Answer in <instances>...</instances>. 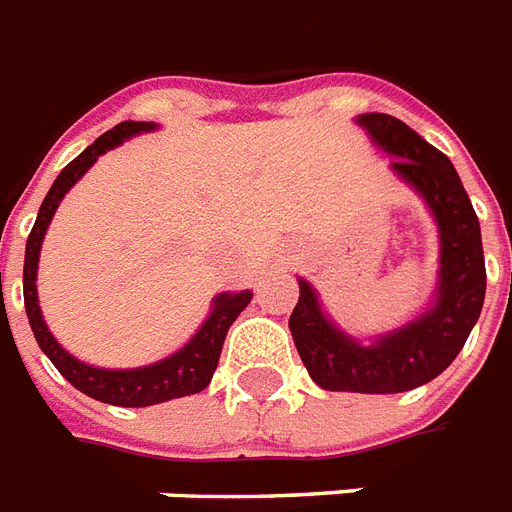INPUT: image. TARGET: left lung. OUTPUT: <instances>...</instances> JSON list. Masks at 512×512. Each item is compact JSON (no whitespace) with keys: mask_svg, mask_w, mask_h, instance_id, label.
Returning a JSON list of instances; mask_svg holds the SVG:
<instances>
[{"mask_svg":"<svg viewBox=\"0 0 512 512\" xmlns=\"http://www.w3.org/2000/svg\"><path fill=\"white\" fill-rule=\"evenodd\" d=\"M356 124L369 132L374 146L396 156L390 170L420 193L436 220L441 252L433 303L414 321L364 345L329 319L308 281L297 279L300 300L289 329L319 388L404 393L444 372L476 327L486 295L481 225L454 164L438 148L390 114H361Z\"/></svg>","mask_w":512,"mask_h":512,"instance_id":"8db88e82","label":"left lung"}]
</instances>
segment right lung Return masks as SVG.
<instances>
[{
  "mask_svg": "<svg viewBox=\"0 0 512 512\" xmlns=\"http://www.w3.org/2000/svg\"><path fill=\"white\" fill-rule=\"evenodd\" d=\"M156 130L154 122H122L114 130L103 132L90 148H84L74 162L66 164L63 172L55 177V183L44 196L36 223L28 233L26 241V263H23V303H26V316L31 324L39 348L44 356L50 358L55 369L66 377L76 390H82L84 396L103 401L114 406H154L172 398L193 396L209 385L212 374L220 361L225 335L244 308L252 300V292H223L212 300V311L207 321L201 324L199 332L185 342L183 348L175 350L172 356L156 361V364L138 366V369H98L74 358L68 350L60 348V342L52 337L42 319L39 297H36V268H39V252H42L44 233L50 225L55 209L68 193V188L98 162L100 154H106L111 148L122 146L124 140L140 132Z\"/></svg>",
  "mask_w": 512,
  "mask_h": 512,
  "instance_id": "right-lung-1",
  "label": "right lung"
}]
</instances>
